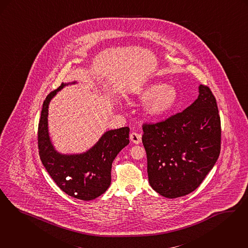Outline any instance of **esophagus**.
I'll return each instance as SVG.
<instances>
[{"mask_svg":"<svg viewBox=\"0 0 248 248\" xmlns=\"http://www.w3.org/2000/svg\"><path fill=\"white\" fill-rule=\"evenodd\" d=\"M130 140L134 143V144H140L141 143V135L137 133V132H133L130 134Z\"/></svg>","mask_w":248,"mask_h":248,"instance_id":"34e87169","label":"esophagus"}]
</instances>
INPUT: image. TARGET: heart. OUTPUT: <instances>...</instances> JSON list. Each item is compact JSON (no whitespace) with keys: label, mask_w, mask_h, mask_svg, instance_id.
I'll return each instance as SVG.
<instances>
[{"label":"heart","mask_w":248,"mask_h":248,"mask_svg":"<svg viewBox=\"0 0 248 248\" xmlns=\"http://www.w3.org/2000/svg\"><path fill=\"white\" fill-rule=\"evenodd\" d=\"M139 98L147 100L145 111L151 117H160L173 109L178 99L175 87L167 84L153 83L147 85L138 92Z\"/></svg>","instance_id":"1"}]
</instances>
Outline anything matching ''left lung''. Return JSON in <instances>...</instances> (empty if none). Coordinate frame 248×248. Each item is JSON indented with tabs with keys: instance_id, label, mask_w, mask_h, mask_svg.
<instances>
[{
	"instance_id": "1",
	"label": "left lung",
	"mask_w": 248,
	"mask_h": 248,
	"mask_svg": "<svg viewBox=\"0 0 248 248\" xmlns=\"http://www.w3.org/2000/svg\"><path fill=\"white\" fill-rule=\"evenodd\" d=\"M189 107L156 124H143L150 186L162 197L176 198L198 188L220 152V118L207 86Z\"/></svg>"
}]
</instances>
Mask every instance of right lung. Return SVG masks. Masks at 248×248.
<instances>
[{"label":"right lung","instance_id":"1","mask_svg":"<svg viewBox=\"0 0 248 248\" xmlns=\"http://www.w3.org/2000/svg\"><path fill=\"white\" fill-rule=\"evenodd\" d=\"M62 84L46 97L41 109L38 146L40 160L50 177L61 190L70 197L89 201L98 198L109 188L113 159L129 144V127L105 132L88 151L66 155L56 151L51 144L48 130V110L51 99L62 88Z\"/></svg>","mask_w":248,"mask_h":248}]
</instances>
